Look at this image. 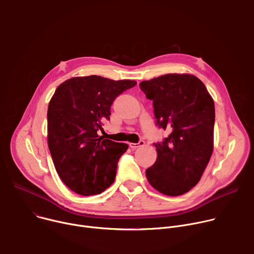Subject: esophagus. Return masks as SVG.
Listing matches in <instances>:
<instances>
[{"mask_svg": "<svg viewBox=\"0 0 254 254\" xmlns=\"http://www.w3.org/2000/svg\"><path fill=\"white\" fill-rule=\"evenodd\" d=\"M128 144H129V147H130L132 150H135V149H137V148L143 146L144 141H143V140H139V141L136 142V143H134V142H129Z\"/></svg>", "mask_w": 254, "mask_h": 254, "instance_id": "34e87169", "label": "esophagus"}]
</instances>
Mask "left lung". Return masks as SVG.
<instances>
[{"label":"left lung","instance_id":"1","mask_svg":"<svg viewBox=\"0 0 254 254\" xmlns=\"http://www.w3.org/2000/svg\"><path fill=\"white\" fill-rule=\"evenodd\" d=\"M139 87L153 100L157 126L170 131L154 143L158 157L147 179L165 195H183L197 185L213 152L214 101L191 74H166L141 81Z\"/></svg>","mask_w":254,"mask_h":254}]
</instances>
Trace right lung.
Returning <instances> with one entry per match:
<instances>
[{
	"mask_svg": "<svg viewBox=\"0 0 254 254\" xmlns=\"http://www.w3.org/2000/svg\"><path fill=\"white\" fill-rule=\"evenodd\" d=\"M134 80L97 75L72 77L55 90L48 105V147L63 183L73 192L96 195L116 179L118 162L128 146L99 135L111 106Z\"/></svg>",
	"mask_w": 254,
	"mask_h": 254,
	"instance_id": "add662e5",
	"label": "right lung"
}]
</instances>
